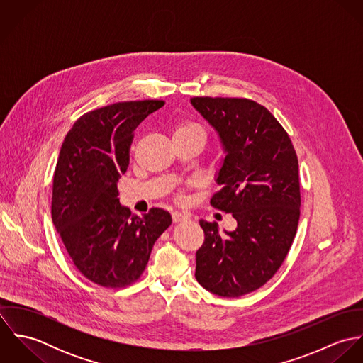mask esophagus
<instances>
[{"label": "esophagus", "instance_id": "1", "mask_svg": "<svg viewBox=\"0 0 363 363\" xmlns=\"http://www.w3.org/2000/svg\"><path fill=\"white\" fill-rule=\"evenodd\" d=\"M190 216L187 215V213H184V212H173L172 213V219H173V222L174 223H179V222H184V220H187Z\"/></svg>", "mask_w": 363, "mask_h": 363}]
</instances>
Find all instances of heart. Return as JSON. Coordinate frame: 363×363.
<instances>
[{
    "mask_svg": "<svg viewBox=\"0 0 363 363\" xmlns=\"http://www.w3.org/2000/svg\"><path fill=\"white\" fill-rule=\"evenodd\" d=\"M174 134H189V135H196L200 137L201 140L206 141V131L201 125H199L197 123L193 121H184L182 124L177 125Z\"/></svg>",
    "mask_w": 363,
    "mask_h": 363,
    "instance_id": "heart-1",
    "label": "heart"
}]
</instances>
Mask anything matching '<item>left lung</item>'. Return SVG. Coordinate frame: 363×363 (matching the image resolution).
I'll list each match as a JSON object with an SVG mask.
<instances>
[{
    "label": "left lung",
    "instance_id": "8db88e82",
    "mask_svg": "<svg viewBox=\"0 0 363 363\" xmlns=\"http://www.w3.org/2000/svg\"><path fill=\"white\" fill-rule=\"evenodd\" d=\"M216 130L225 150L220 190L211 206L230 212L233 232L200 220L204 243L196 255V278L207 291L239 298L261 288L279 269L301 216L298 156L278 120L246 98H191Z\"/></svg>",
    "mask_w": 363,
    "mask_h": 363
}]
</instances>
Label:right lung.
<instances>
[{
	"instance_id": "obj_1",
	"label": "right lung",
	"mask_w": 363,
	"mask_h": 363,
	"mask_svg": "<svg viewBox=\"0 0 363 363\" xmlns=\"http://www.w3.org/2000/svg\"><path fill=\"white\" fill-rule=\"evenodd\" d=\"M163 104L131 101L88 111L61 145L52 177V223L78 271L104 288L138 281L156 239L172 223L162 208L131 216L117 190L130 163L134 130Z\"/></svg>"
}]
</instances>
